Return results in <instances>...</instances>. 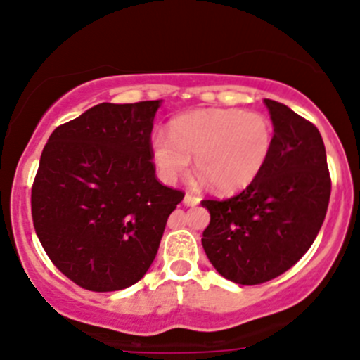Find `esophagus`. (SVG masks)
Here are the masks:
<instances>
[{
  "label": "esophagus",
  "instance_id": "esophagus-1",
  "mask_svg": "<svg viewBox=\"0 0 360 360\" xmlns=\"http://www.w3.org/2000/svg\"><path fill=\"white\" fill-rule=\"evenodd\" d=\"M198 202H200V198H198L197 195H191V193L184 195V204L186 205H197Z\"/></svg>",
  "mask_w": 360,
  "mask_h": 360
}]
</instances>
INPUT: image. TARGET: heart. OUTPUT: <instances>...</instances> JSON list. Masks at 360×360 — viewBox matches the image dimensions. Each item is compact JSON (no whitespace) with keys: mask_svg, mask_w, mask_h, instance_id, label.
Masks as SVG:
<instances>
[{"mask_svg":"<svg viewBox=\"0 0 360 360\" xmlns=\"http://www.w3.org/2000/svg\"><path fill=\"white\" fill-rule=\"evenodd\" d=\"M274 144L273 121L262 112L205 109L183 114L169 135L151 137V158L160 179L174 183L190 169L218 193H237L260 177Z\"/></svg>","mask_w":360,"mask_h":360,"instance_id":"heart-1","label":"heart"}]
</instances>
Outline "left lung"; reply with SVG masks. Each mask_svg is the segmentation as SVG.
<instances>
[{
  "instance_id": "1",
  "label": "left lung",
  "mask_w": 360,
  "mask_h": 360,
  "mask_svg": "<svg viewBox=\"0 0 360 360\" xmlns=\"http://www.w3.org/2000/svg\"><path fill=\"white\" fill-rule=\"evenodd\" d=\"M274 128L271 158L253 184L230 198H205L202 246L214 269L239 285L274 280L309 250L326 219L330 176L319 128L264 100Z\"/></svg>"
}]
</instances>
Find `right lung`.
<instances>
[{"instance_id":"obj_1","label":"right lung","mask_w":360,"mask_h":360,"mask_svg":"<svg viewBox=\"0 0 360 360\" xmlns=\"http://www.w3.org/2000/svg\"><path fill=\"white\" fill-rule=\"evenodd\" d=\"M160 100L100 103L59 124L40 156L31 216L52 264L91 292L123 290L151 267L184 198L151 158Z\"/></svg>"}]
</instances>
